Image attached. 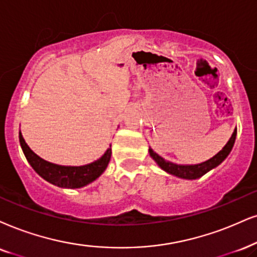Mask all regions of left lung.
<instances>
[{
  "label": "left lung",
  "instance_id": "left-lung-1",
  "mask_svg": "<svg viewBox=\"0 0 257 257\" xmlns=\"http://www.w3.org/2000/svg\"><path fill=\"white\" fill-rule=\"evenodd\" d=\"M236 135H237V129L233 131L231 138L229 139L228 144L224 146L222 151H219L215 157L209 159V160L201 162V164H197V165L173 164V162L166 161L164 158H161L160 155L157 154V153L153 151L151 147H149V155H151L153 160L159 165V167L162 168L165 172H167V173L175 175V177L178 178H181V179H188V180L198 179V178L203 177L204 174H206L209 171L216 168L218 165H220L224 160H225L226 157L230 154V152H231L233 144H235Z\"/></svg>",
  "mask_w": 257,
  "mask_h": 257
}]
</instances>
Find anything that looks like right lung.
Instances as JSON below:
<instances>
[{"label":"right lung","mask_w":257,"mask_h":257,"mask_svg":"<svg viewBox=\"0 0 257 257\" xmlns=\"http://www.w3.org/2000/svg\"><path fill=\"white\" fill-rule=\"evenodd\" d=\"M19 139H20V145L25 157L29 162V165L33 167V170L41 178L47 180L48 183L57 185L59 187L80 188L86 186L87 184L95 181L105 171V168L108 167L110 158H111V146H110V148L106 149L102 158L91 162L89 165H84V166H61V165L52 164V162H48L38 157L26 144L21 132L19 134Z\"/></svg>","instance_id":"right-lung-1"}]
</instances>
